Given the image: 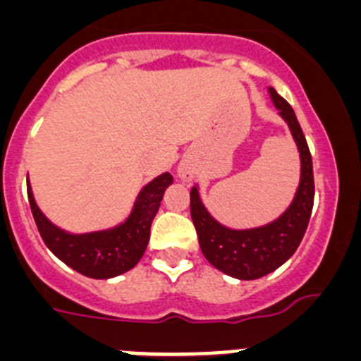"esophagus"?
Segmentation results:
<instances>
[{
  "label": "esophagus",
  "mask_w": 361,
  "mask_h": 361,
  "mask_svg": "<svg viewBox=\"0 0 361 361\" xmlns=\"http://www.w3.org/2000/svg\"><path fill=\"white\" fill-rule=\"evenodd\" d=\"M177 175H178V178H180V180H184V183H190L191 178H193V171H191L190 166H186V164L178 166Z\"/></svg>",
  "instance_id": "esophagus-1"
}]
</instances>
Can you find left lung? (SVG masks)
<instances>
[{
    "label": "left lung",
    "mask_w": 361,
    "mask_h": 361,
    "mask_svg": "<svg viewBox=\"0 0 361 361\" xmlns=\"http://www.w3.org/2000/svg\"><path fill=\"white\" fill-rule=\"evenodd\" d=\"M279 116L288 123L300 152V183L289 208L266 226L231 229L212 216L200 199L199 186L190 191L191 219L197 229L200 250L213 267L238 280H257L288 262L307 229L314 200V178L307 141L300 128L291 104L267 88Z\"/></svg>",
    "instance_id": "1"
}]
</instances>
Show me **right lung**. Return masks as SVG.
<instances>
[{
    "mask_svg": "<svg viewBox=\"0 0 361 361\" xmlns=\"http://www.w3.org/2000/svg\"><path fill=\"white\" fill-rule=\"evenodd\" d=\"M173 183L168 171L146 184L137 195L124 222L110 229L90 233H68L52 224L36 204L30 183L28 202L39 235L61 262L88 279L106 280L119 276L137 266L148 247L149 228L161 206L166 188Z\"/></svg>",
    "mask_w": 361,
    "mask_h": 361,
    "instance_id": "right-lung-1",
    "label": "right lung"
}]
</instances>
